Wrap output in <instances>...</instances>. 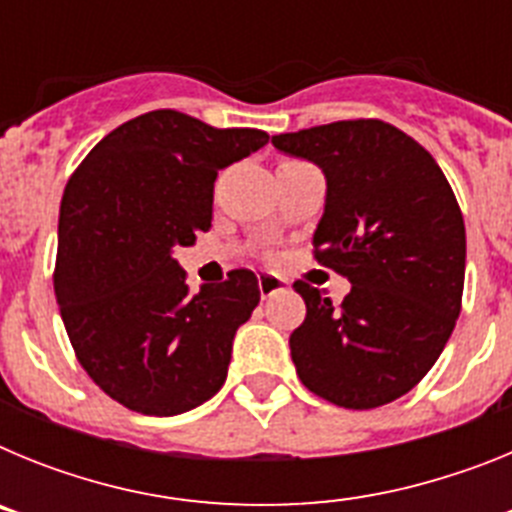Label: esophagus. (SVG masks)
<instances>
[{"mask_svg": "<svg viewBox=\"0 0 512 512\" xmlns=\"http://www.w3.org/2000/svg\"><path fill=\"white\" fill-rule=\"evenodd\" d=\"M287 287V279H282V277H277V274H269V271H261L259 274V292H261V297H271L274 295V292H279V289H284Z\"/></svg>", "mask_w": 512, "mask_h": 512, "instance_id": "34e87169", "label": "esophagus"}]
</instances>
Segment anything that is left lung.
<instances>
[{"mask_svg":"<svg viewBox=\"0 0 512 512\" xmlns=\"http://www.w3.org/2000/svg\"><path fill=\"white\" fill-rule=\"evenodd\" d=\"M325 174L315 259L351 292L333 305L295 282L305 323L289 336L302 384L323 400L369 410L428 374L461 310L467 233L433 156L382 120H341L271 138Z\"/></svg>","mask_w":512,"mask_h":512,"instance_id":"8db88e82","label":"left lung"}]
</instances>
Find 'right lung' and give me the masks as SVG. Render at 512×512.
<instances>
[{
    "label": "right lung",
    "instance_id": "add662e5",
    "mask_svg": "<svg viewBox=\"0 0 512 512\" xmlns=\"http://www.w3.org/2000/svg\"><path fill=\"white\" fill-rule=\"evenodd\" d=\"M266 143L264 130L146 112L104 135L66 184L56 302L79 364L128 410L169 418L223 387L259 282L235 269L192 295L174 248L210 228L217 171Z\"/></svg>",
    "mask_w": 512,
    "mask_h": 512
}]
</instances>
